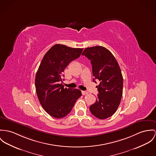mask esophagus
Here are the masks:
<instances>
[{
    "instance_id": "1",
    "label": "esophagus",
    "mask_w": 156,
    "mask_h": 156,
    "mask_svg": "<svg viewBox=\"0 0 156 156\" xmlns=\"http://www.w3.org/2000/svg\"><path fill=\"white\" fill-rule=\"evenodd\" d=\"M82 94L83 95H86V94H88V92L87 91H82Z\"/></svg>"
}]
</instances>
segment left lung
Masks as SVG:
<instances>
[{
    "instance_id": "8db88e82",
    "label": "left lung",
    "mask_w": 156,
    "mask_h": 156,
    "mask_svg": "<svg viewBox=\"0 0 156 156\" xmlns=\"http://www.w3.org/2000/svg\"><path fill=\"white\" fill-rule=\"evenodd\" d=\"M91 60L93 75L100 83L96 103L91 105V113L98 119L112 116L119 106L123 93V76L119 65L113 54L103 46L86 48L82 53Z\"/></svg>"
}]
</instances>
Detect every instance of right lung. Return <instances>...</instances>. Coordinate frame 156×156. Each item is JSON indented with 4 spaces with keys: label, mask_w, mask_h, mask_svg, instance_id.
<instances>
[{
    "label": "right lung",
    "mask_w": 156,
    "mask_h": 156,
    "mask_svg": "<svg viewBox=\"0 0 156 156\" xmlns=\"http://www.w3.org/2000/svg\"><path fill=\"white\" fill-rule=\"evenodd\" d=\"M83 50L57 44L48 50L40 63L35 79L36 93L42 108L52 117L67 116L81 96V90L64 88L60 81L65 68L78 58Z\"/></svg>",
    "instance_id": "1"
}]
</instances>
